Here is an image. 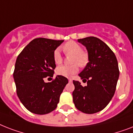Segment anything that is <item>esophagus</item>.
I'll return each mask as SVG.
<instances>
[{
	"instance_id": "obj_1",
	"label": "esophagus",
	"mask_w": 133,
	"mask_h": 133,
	"mask_svg": "<svg viewBox=\"0 0 133 133\" xmlns=\"http://www.w3.org/2000/svg\"><path fill=\"white\" fill-rule=\"evenodd\" d=\"M68 81L69 82H72V79H68Z\"/></svg>"
}]
</instances>
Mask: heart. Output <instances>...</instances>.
<instances>
[{
	"mask_svg": "<svg viewBox=\"0 0 133 133\" xmlns=\"http://www.w3.org/2000/svg\"><path fill=\"white\" fill-rule=\"evenodd\" d=\"M63 49L68 54H72L71 62L75 64L71 65H61L56 70L58 75L65 77H71L79 70L78 64L80 67L85 66L88 63V56L85 52L82 51V48L79 44L75 41H69L63 45ZM53 59L55 64L59 65L62 62V56L60 50L56 49L53 54Z\"/></svg>",
	"mask_w": 133,
	"mask_h": 133,
	"instance_id": "obj_1",
	"label": "heart"
}]
</instances>
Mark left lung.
Returning <instances> with one entry per match:
<instances>
[{
    "mask_svg": "<svg viewBox=\"0 0 133 133\" xmlns=\"http://www.w3.org/2000/svg\"><path fill=\"white\" fill-rule=\"evenodd\" d=\"M78 42L88 53L89 62L79 75L87 85L73 81V102L84 113H96L104 109L114 96L119 76L117 60L111 49L97 37L78 39Z\"/></svg>",
    "mask_w": 133,
    "mask_h": 133,
    "instance_id": "obj_1",
    "label": "left lung"
}]
</instances>
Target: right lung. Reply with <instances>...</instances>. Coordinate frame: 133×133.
<instances>
[{
  "label": "right lung",
  "instance_id": "add662e5",
  "mask_svg": "<svg viewBox=\"0 0 133 133\" xmlns=\"http://www.w3.org/2000/svg\"><path fill=\"white\" fill-rule=\"evenodd\" d=\"M63 42L35 38L16 58L13 74L16 93L23 105L32 113L45 115L56 109L61 94L68 83L67 78L60 75L51 82L44 81L46 77H53L56 68L53 54Z\"/></svg>",
  "mask_w": 133,
  "mask_h": 133
}]
</instances>
